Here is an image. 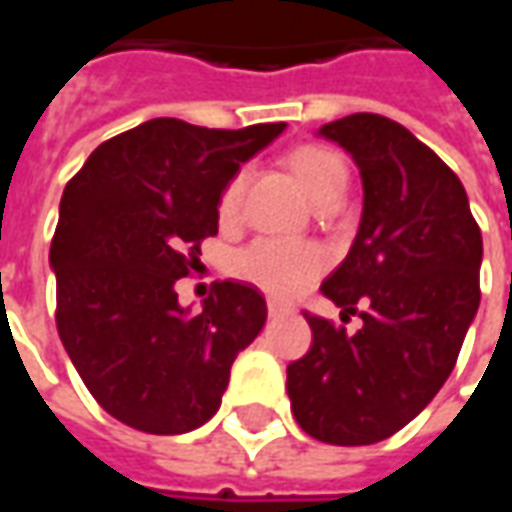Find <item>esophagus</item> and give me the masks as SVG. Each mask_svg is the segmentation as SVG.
<instances>
[{
	"mask_svg": "<svg viewBox=\"0 0 512 512\" xmlns=\"http://www.w3.org/2000/svg\"><path fill=\"white\" fill-rule=\"evenodd\" d=\"M266 307H268V316H271V318L291 313V305H285V302H280V299H268Z\"/></svg>",
	"mask_w": 512,
	"mask_h": 512,
	"instance_id": "esophagus-1",
	"label": "esophagus"
}]
</instances>
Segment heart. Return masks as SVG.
Returning a JSON list of instances; mask_svg holds the SVG:
<instances>
[{
	"label": "heart",
	"mask_w": 512,
	"mask_h": 512,
	"mask_svg": "<svg viewBox=\"0 0 512 512\" xmlns=\"http://www.w3.org/2000/svg\"><path fill=\"white\" fill-rule=\"evenodd\" d=\"M288 169L299 177L305 191L318 205H335L346 188V166L332 149L318 144L293 146L285 155ZM244 196V174H235L221 188L219 219L232 221ZM327 268V252L305 241H280V238H257L230 260L232 277L255 285L268 296L288 299L305 291L310 282Z\"/></svg>",
	"instance_id": "obj_1"
}]
</instances>
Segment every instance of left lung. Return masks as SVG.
<instances>
[{
    "label": "left lung",
    "instance_id": "obj_1",
    "mask_svg": "<svg viewBox=\"0 0 512 512\" xmlns=\"http://www.w3.org/2000/svg\"><path fill=\"white\" fill-rule=\"evenodd\" d=\"M321 135L363 177L355 244L321 293L363 327L349 335L305 313L313 343L285 388L310 438L366 446L402 430L449 380L480 307L482 235L455 171L399 121L355 113Z\"/></svg>",
    "mask_w": 512,
    "mask_h": 512
}]
</instances>
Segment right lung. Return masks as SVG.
<instances>
[{
	"mask_svg": "<svg viewBox=\"0 0 512 512\" xmlns=\"http://www.w3.org/2000/svg\"><path fill=\"white\" fill-rule=\"evenodd\" d=\"M285 124L207 130L152 119L99 144L60 199L52 238L57 335L121 424L180 435L216 416L230 368L266 324L249 282H216L202 310L174 282L219 232V194Z\"/></svg>",
	"mask_w": 512,
	"mask_h": 512,
	"instance_id": "right-lung-1",
	"label": "right lung"
}]
</instances>
